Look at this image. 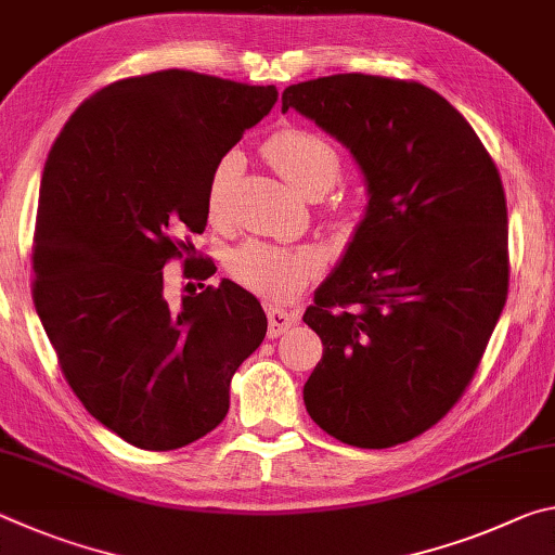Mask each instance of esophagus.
Instances as JSON below:
<instances>
[{"label":"esophagus","mask_w":555,"mask_h":555,"mask_svg":"<svg viewBox=\"0 0 555 555\" xmlns=\"http://www.w3.org/2000/svg\"><path fill=\"white\" fill-rule=\"evenodd\" d=\"M267 318H269V337L274 340V337L284 335L291 325H296L300 321L298 313H291V311H284V308H274L271 306L267 311Z\"/></svg>","instance_id":"34e87169"}]
</instances>
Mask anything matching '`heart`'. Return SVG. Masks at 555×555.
<instances>
[{
	"mask_svg": "<svg viewBox=\"0 0 555 555\" xmlns=\"http://www.w3.org/2000/svg\"><path fill=\"white\" fill-rule=\"evenodd\" d=\"M269 164L306 198H321L340 176V156L321 134L306 129H281L264 146ZM242 168L237 152L224 154L215 164L205 205L212 220L228 208L234 178ZM323 269L321 251L313 247H279L267 242H247L230 255V271L255 294L276 304L296 298Z\"/></svg>",
	"mask_w": 555,
	"mask_h": 555,
	"instance_id": "1",
	"label": "heart"
}]
</instances>
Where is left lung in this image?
Segmentation results:
<instances>
[{
    "instance_id": "1",
    "label": "left lung",
    "mask_w": 555,
    "mask_h": 555,
    "mask_svg": "<svg viewBox=\"0 0 555 555\" xmlns=\"http://www.w3.org/2000/svg\"><path fill=\"white\" fill-rule=\"evenodd\" d=\"M352 154L367 208L304 313L323 360L306 411L354 448L438 424L480 364L509 286L500 171L467 119L421 82L345 73L288 86Z\"/></svg>"
}]
</instances>
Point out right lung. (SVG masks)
<instances>
[{
    "mask_svg": "<svg viewBox=\"0 0 555 555\" xmlns=\"http://www.w3.org/2000/svg\"><path fill=\"white\" fill-rule=\"evenodd\" d=\"M276 100L274 86L191 70L127 78L82 102L46 158L36 313L75 397L131 446L176 450L220 426L264 340L249 291L222 279L171 306L164 264L191 255L215 164Z\"/></svg>",
    "mask_w": 555,
    "mask_h": 555,
    "instance_id": "1",
    "label": "right lung"
}]
</instances>
